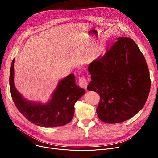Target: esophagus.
<instances>
[{
    "label": "esophagus",
    "mask_w": 158,
    "mask_h": 158,
    "mask_svg": "<svg viewBox=\"0 0 158 158\" xmlns=\"http://www.w3.org/2000/svg\"><path fill=\"white\" fill-rule=\"evenodd\" d=\"M79 84L80 85V87L86 89L87 86V81L84 77H81L79 80Z\"/></svg>",
    "instance_id": "esophagus-1"
}]
</instances>
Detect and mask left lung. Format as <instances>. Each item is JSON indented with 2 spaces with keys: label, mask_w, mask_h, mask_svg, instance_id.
<instances>
[{
  "label": "left lung",
  "mask_w": 158,
  "mask_h": 158,
  "mask_svg": "<svg viewBox=\"0 0 158 158\" xmlns=\"http://www.w3.org/2000/svg\"><path fill=\"white\" fill-rule=\"evenodd\" d=\"M91 81L88 91L99 93L96 112L109 124L121 123L136 115L149 96L151 79L146 59L131 38L118 40L89 64Z\"/></svg>",
  "instance_id": "left-lung-1"
}]
</instances>
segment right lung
<instances>
[{"label": "right lung", "mask_w": 158, "mask_h": 158, "mask_svg": "<svg viewBox=\"0 0 158 158\" xmlns=\"http://www.w3.org/2000/svg\"><path fill=\"white\" fill-rule=\"evenodd\" d=\"M14 60L10 67L9 84L12 100L20 113L30 122L42 127L64 126L71 121L74 114V104L85 93L77 86L75 76L71 74L59 82L52 99L47 104L26 100L15 87Z\"/></svg>", "instance_id": "1"}]
</instances>
